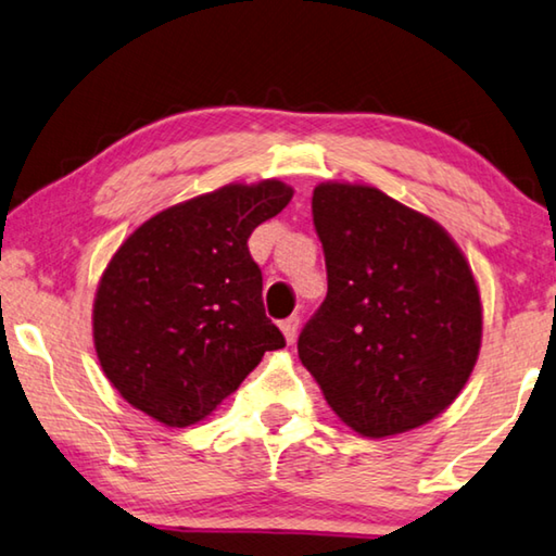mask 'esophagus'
<instances>
[{"mask_svg": "<svg viewBox=\"0 0 556 556\" xmlns=\"http://www.w3.org/2000/svg\"><path fill=\"white\" fill-rule=\"evenodd\" d=\"M298 327H300V317H298V315H290V317H286L283 323H280V330H283L288 342H295V338H298Z\"/></svg>", "mask_w": 556, "mask_h": 556, "instance_id": "esophagus-1", "label": "esophagus"}]
</instances>
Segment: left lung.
Here are the masks:
<instances>
[{
	"mask_svg": "<svg viewBox=\"0 0 556 556\" xmlns=\"http://www.w3.org/2000/svg\"><path fill=\"white\" fill-rule=\"evenodd\" d=\"M313 224L327 295L300 332V362L362 435L429 424L466 387L483 338L466 256L433 218L367 185H317Z\"/></svg>",
	"mask_w": 556,
	"mask_h": 556,
	"instance_id": "left-lung-1",
	"label": "left lung"
}]
</instances>
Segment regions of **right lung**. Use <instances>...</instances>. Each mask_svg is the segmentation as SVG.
<instances>
[{
	"label": "right lung",
	"mask_w": 556,
	"mask_h": 556,
	"mask_svg": "<svg viewBox=\"0 0 556 556\" xmlns=\"http://www.w3.org/2000/svg\"><path fill=\"white\" fill-rule=\"evenodd\" d=\"M290 197L278 179L229 185L127 236L93 303L100 367L127 404L185 429L233 394L263 354L286 348L263 307L249 236Z\"/></svg>",
	"instance_id": "obj_1"
}]
</instances>
